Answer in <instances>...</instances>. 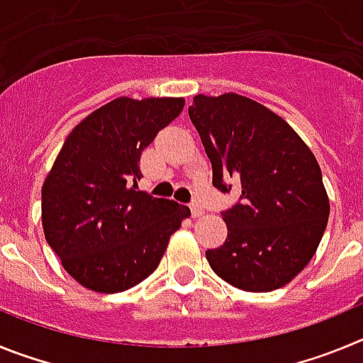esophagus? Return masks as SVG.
Here are the masks:
<instances>
[{
  "instance_id": "1",
  "label": "esophagus",
  "mask_w": 363,
  "mask_h": 363,
  "mask_svg": "<svg viewBox=\"0 0 363 363\" xmlns=\"http://www.w3.org/2000/svg\"><path fill=\"white\" fill-rule=\"evenodd\" d=\"M191 216L192 218H200L203 216V207H201L198 201H192L191 203Z\"/></svg>"
}]
</instances>
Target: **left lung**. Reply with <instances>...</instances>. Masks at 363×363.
Returning a JSON list of instances; mask_svg holds the SVG:
<instances>
[{
	"instance_id": "obj_1",
	"label": "left lung",
	"mask_w": 363,
	"mask_h": 363,
	"mask_svg": "<svg viewBox=\"0 0 363 363\" xmlns=\"http://www.w3.org/2000/svg\"><path fill=\"white\" fill-rule=\"evenodd\" d=\"M189 116L213 165V185L242 201L221 213L227 240L205 258L221 280L269 293L306 269L322 242L329 196L322 171L287 121L245 96H194Z\"/></svg>"
}]
</instances>
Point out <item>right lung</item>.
<instances>
[{
    "label": "right lung",
    "instance_id": "right-lung-1",
    "mask_svg": "<svg viewBox=\"0 0 363 363\" xmlns=\"http://www.w3.org/2000/svg\"><path fill=\"white\" fill-rule=\"evenodd\" d=\"M184 98L112 99L67 136L41 189L45 240L74 280L121 293L150 277L185 205L138 189L140 156L184 111Z\"/></svg>",
    "mask_w": 363,
    "mask_h": 363
}]
</instances>
